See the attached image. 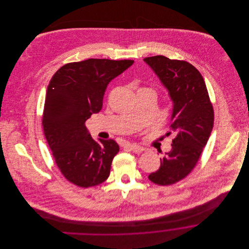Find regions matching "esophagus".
Instances as JSON below:
<instances>
[{
    "label": "esophagus",
    "instance_id": "1",
    "mask_svg": "<svg viewBox=\"0 0 249 249\" xmlns=\"http://www.w3.org/2000/svg\"><path fill=\"white\" fill-rule=\"evenodd\" d=\"M130 147H131L132 152L137 153V154H140V153H142V151H143V147L141 146V145H139V144H136V143L131 144Z\"/></svg>",
    "mask_w": 249,
    "mask_h": 249
}]
</instances>
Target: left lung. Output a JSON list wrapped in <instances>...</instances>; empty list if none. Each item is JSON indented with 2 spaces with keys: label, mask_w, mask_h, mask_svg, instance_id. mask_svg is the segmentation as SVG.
Returning <instances> with one entry per match:
<instances>
[{
  "label": "left lung",
  "mask_w": 249,
  "mask_h": 249,
  "mask_svg": "<svg viewBox=\"0 0 249 249\" xmlns=\"http://www.w3.org/2000/svg\"><path fill=\"white\" fill-rule=\"evenodd\" d=\"M143 61L168 89L174 103L169 133L175 136L172 149L160 159L159 170L148 176L151 182L168 186L186 178L196 167L213 129V108L204 79L192 64L163 55Z\"/></svg>",
  "instance_id": "left-lung-1"
}]
</instances>
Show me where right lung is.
I'll list each match as a JSON object with an SVG mask.
<instances>
[{
  "instance_id": "obj_1",
  "label": "right lung",
  "mask_w": 249,
  "mask_h": 249,
  "mask_svg": "<svg viewBox=\"0 0 249 249\" xmlns=\"http://www.w3.org/2000/svg\"><path fill=\"white\" fill-rule=\"evenodd\" d=\"M133 62L89 58L67 63L50 81L42 119L44 134L59 171L78 187L97 186L110 175L119 144L112 139L95 141L85 122L101 111L108 83Z\"/></svg>"
}]
</instances>
